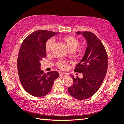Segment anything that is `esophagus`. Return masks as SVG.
<instances>
[{
    "label": "esophagus",
    "instance_id": "34e87169",
    "mask_svg": "<svg viewBox=\"0 0 124 124\" xmlns=\"http://www.w3.org/2000/svg\"><path fill=\"white\" fill-rule=\"evenodd\" d=\"M59 75L60 76H64V75H67V74L66 73H62V72H60L59 73Z\"/></svg>",
    "mask_w": 124,
    "mask_h": 124
}]
</instances>
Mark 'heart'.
I'll return each instance as SVG.
<instances>
[{"mask_svg":"<svg viewBox=\"0 0 124 124\" xmlns=\"http://www.w3.org/2000/svg\"><path fill=\"white\" fill-rule=\"evenodd\" d=\"M61 40L64 44L65 46L67 47V49L70 52L75 51L76 50L77 47L78 46L80 42L79 40L76 38L72 36V35H66V36L61 38ZM53 41L52 40L50 39H48L45 44V51L46 52H49L51 49ZM84 49L83 47H79L77 49V51L79 54L83 53ZM57 66L60 68L64 70L67 67V64L65 62L59 61L57 63Z\"/></svg>","mask_w":124,"mask_h":124,"instance_id":"heart-1","label":"heart"}]
</instances>
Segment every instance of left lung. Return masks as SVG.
Segmentation results:
<instances>
[{"mask_svg":"<svg viewBox=\"0 0 124 124\" xmlns=\"http://www.w3.org/2000/svg\"><path fill=\"white\" fill-rule=\"evenodd\" d=\"M76 34H82L87 41L84 55L74 70L83 73V77L74 78L70 75L73 84L68 87V91L76 99L85 100L93 96L102 85L107 71L108 56L102 42L93 33L77 32Z\"/></svg>","mask_w":124,"mask_h":124,"instance_id":"left-lung-1","label":"left lung"}]
</instances>
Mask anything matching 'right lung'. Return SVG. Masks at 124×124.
Masks as SVG:
<instances>
[{"instance_id": "right-lung-1", "label": "right lung", "mask_w": 124, "mask_h": 124, "mask_svg": "<svg viewBox=\"0 0 124 124\" xmlns=\"http://www.w3.org/2000/svg\"><path fill=\"white\" fill-rule=\"evenodd\" d=\"M58 34L46 30L35 31L26 38L21 46L17 59L20 80L24 90L34 97L49 93L59 76L56 71L45 73L40 69V61L46 56V42Z\"/></svg>"}]
</instances>
